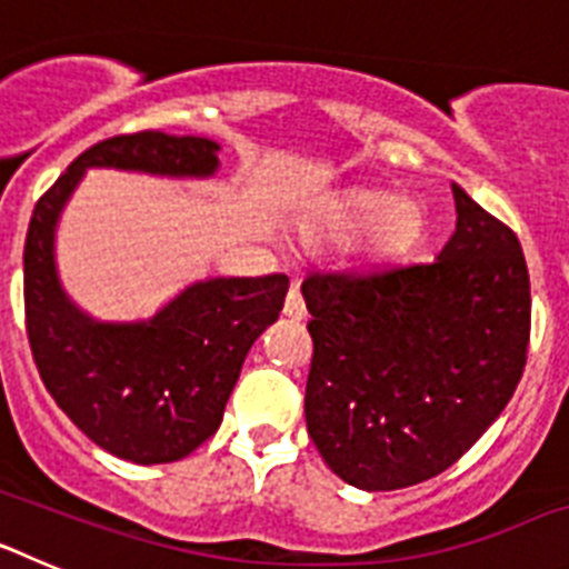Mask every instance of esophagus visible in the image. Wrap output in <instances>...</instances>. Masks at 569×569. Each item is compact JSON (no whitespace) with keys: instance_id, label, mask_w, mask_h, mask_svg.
Returning a JSON list of instances; mask_svg holds the SVG:
<instances>
[{"instance_id":"34e87169","label":"esophagus","mask_w":569,"mask_h":569,"mask_svg":"<svg viewBox=\"0 0 569 569\" xmlns=\"http://www.w3.org/2000/svg\"><path fill=\"white\" fill-rule=\"evenodd\" d=\"M284 316L293 321H301L308 319V308H305V299H301L299 288H290L288 299H284Z\"/></svg>"}]
</instances>
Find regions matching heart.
I'll return each instance as SVG.
<instances>
[{
  "label": "heart",
  "mask_w": 569,
  "mask_h": 569,
  "mask_svg": "<svg viewBox=\"0 0 569 569\" xmlns=\"http://www.w3.org/2000/svg\"><path fill=\"white\" fill-rule=\"evenodd\" d=\"M427 216L413 199H399L387 188H353L339 196L308 230L313 241H345L363 233L361 256L370 261H390L407 256L425 236Z\"/></svg>",
  "instance_id": "obj_1"
}]
</instances>
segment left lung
Segmentation results:
<instances>
[{
    "mask_svg": "<svg viewBox=\"0 0 569 569\" xmlns=\"http://www.w3.org/2000/svg\"><path fill=\"white\" fill-rule=\"evenodd\" d=\"M456 233L430 264L313 273L305 419L325 465L359 490L433 479L516 393L530 273L505 222L453 184Z\"/></svg>",
    "mask_w": 569,
    "mask_h": 569,
    "instance_id": "1",
    "label": "left lung"
}]
</instances>
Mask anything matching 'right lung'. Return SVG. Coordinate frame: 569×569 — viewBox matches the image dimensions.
<instances>
[{
  "mask_svg": "<svg viewBox=\"0 0 569 569\" xmlns=\"http://www.w3.org/2000/svg\"><path fill=\"white\" fill-rule=\"evenodd\" d=\"M219 144L159 130L113 136L84 150L30 216L24 321L48 393L93 445L133 465L190 456L219 430L244 356L279 319L288 276L193 281L142 321H99L64 293L57 224L88 168L208 179Z\"/></svg>",
  "mask_w": 569,
  "mask_h": 569,
  "instance_id": "obj_1",
  "label": "right lung"
}]
</instances>
